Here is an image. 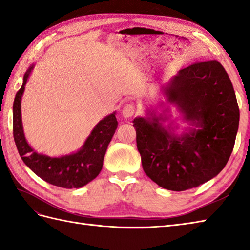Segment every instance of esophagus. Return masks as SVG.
<instances>
[{
	"instance_id": "obj_1",
	"label": "esophagus",
	"mask_w": 250,
	"mask_h": 250,
	"mask_svg": "<svg viewBox=\"0 0 250 250\" xmlns=\"http://www.w3.org/2000/svg\"><path fill=\"white\" fill-rule=\"evenodd\" d=\"M134 113H135V106L131 103L125 104L121 110V115L124 118H130V117L134 115Z\"/></svg>"
}]
</instances>
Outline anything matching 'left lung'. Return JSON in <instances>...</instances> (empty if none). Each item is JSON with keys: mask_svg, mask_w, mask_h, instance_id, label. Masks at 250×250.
<instances>
[{"mask_svg": "<svg viewBox=\"0 0 250 250\" xmlns=\"http://www.w3.org/2000/svg\"><path fill=\"white\" fill-rule=\"evenodd\" d=\"M160 92L191 128L175 134L155 109L136 117L133 126L143 168L164 189L195 188L217 176L232 153L240 122L234 89L224 66L211 60L180 70Z\"/></svg>", "mask_w": 250, "mask_h": 250, "instance_id": "1", "label": "left lung"}]
</instances>
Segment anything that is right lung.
Instances as JSON below:
<instances>
[{
  "label": "right lung",
  "mask_w": 250,
  "mask_h": 250,
  "mask_svg": "<svg viewBox=\"0 0 250 250\" xmlns=\"http://www.w3.org/2000/svg\"><path fill=\"white\" fill-rule=\"evenodd\" d=\"M33 67L34 65L30 66L24 74L22 86L14 100L13 131L16 147L25 166L45 182L66 189L83 187L102 169L106 149L118 125L116 111L99 121L77 151L60 157L37 153L25 140L21 119V98Z\"/></svg>",
  "instance_id": "right-lung-1"
}]
</instances>
